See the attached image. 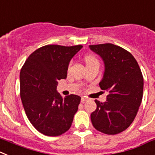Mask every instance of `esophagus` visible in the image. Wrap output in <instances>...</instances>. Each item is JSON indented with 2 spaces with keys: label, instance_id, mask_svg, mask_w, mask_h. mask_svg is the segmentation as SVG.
Instances as JSON below:
<instances>
[{
  "label": "esophagus",
  "instance_id": "obj_1",
  "mask_svg": "<svg viewBox=\"0 0 155 155\" xmlns=\"http://www.w3.org/2000/svg\"><path fill=\"white\" fill-rule=\"evenodd\" d=\"M87 101V98L86 97H82L81 98V102L82 103H84L85 101Z\"/></svg>",
  "mask_w": 155,
  "mask_h": 155
}]
</instances>
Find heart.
Listing matches in <instances>:
<instances>
[{
	"label": "heart",
	"instance_id": "heart-1",
	"mask_svg": "<svg viewBox=\"0 0 155 155\" xmlns=\"http://www.w3.org/2000/svg\"><path fill=\"white\" fill-rule=\"evenodd\" d=\"M86 63H87V65H89V64H94V63H98V61L94 56L88 55L86 57Z\"/></svg>",
	"mask_w": 155,
	"mask_h": 155
}]
</instances>
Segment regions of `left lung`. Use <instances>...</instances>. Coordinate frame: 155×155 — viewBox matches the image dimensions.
Returning a JSON list of instances; mask_svg holds the SVG:
<instances>
[{"mask_svg":"<svg viewBox=\"0 0 155 155\" xmlns=\"http://www.w3.org/2000/svg\"><path fill=\"white\" fill-rule=\"evenodd\" d=\"M101 57L104 65L100 81L101 90L108 92L107 100H95L91 113L94 127L108 135L124 131L137 114L143 97V78L139 64L130 52L111 44L89 46Z\"/></svg>","mask_w":155,"mask_h":155,"instance_id":"left-lung-1","label":"left lung"}]
</instances>
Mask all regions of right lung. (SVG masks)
<instances>
[{"label":"right lung","mask_w":155,"mask_h":155,"mask_svg":"<svg viewBox=\"0 0 155 155\" xmlns=\"http://www.w3.org/2000/svg\"><path fill=\"white\" fill-rule=\"evenodd\" d=\"M83 48L47 45L29 56L20 72V96L25 114L40 133L61 135L69 130L81 97L64 98L57 91L58 80L66 79L68 64Z\"/></svg>","instance_id":"obj_1"}]
</instances>
